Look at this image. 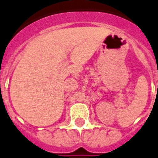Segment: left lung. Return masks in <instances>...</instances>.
Returning <instances> with one entry per match:
<instances>
[{"mask_svg":"<svg viewBox=\"0 0 158 158\" xmlns=\"http://www.w3.org/2000/svg\"><path fill=\"white\" fill-rule=\"evenodd\" d=\"M157 90H158V85H157Z\"/></svg>","mask_w":158,"mask_h":158,"instance_id":"1","label":"left lung"}]
</instances>
